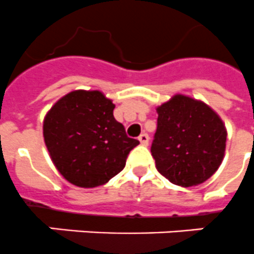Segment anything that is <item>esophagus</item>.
I'll list each match as a JSON object with an SVG mask.
<instances>
[{
    "mask_svg": "<svg viewBox=\"0 0 254 254\" xmlns=\"http://www.w3.org/2000/svg\"><path fill=\"white\" fill-rule=\"evenodd\" d=\"M138 139H139V142H141L142 146H147L148 145V139H150V137H148L147 133H142L139 137H138Z\"/></svg>",
    "mask_w": 254,
    "mask_h": 254,
    "instance_id": "obj_1",
    "label": "esophagus"
}]
</instances>
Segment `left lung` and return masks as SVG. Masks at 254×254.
I'll use <instances>...</instances> for the list:
<instances>
[{
    "label": "left lung",
    "mask_w": 254,
    "mask_h": 254,
    "mask_svg": "<svg viewBox=\"0 0 254 254\" xmlns=\"http://www.w3.org/2000/svg\"><path fill=\"white\" fill-rule=\"evenodd\" d=\"M158 127L151 145L156 170L175 185L202 184L219 168L227 130L214 109L177 94L156 108Z\"/></svg>",
    "instance_id": "8db88e82"
}]
</instances>
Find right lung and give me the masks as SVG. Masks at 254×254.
<instances>
[{"label":"right lung","instance_id":"right-lung-1","mask_svg":"<svg viewBox=\"0 0 254 254\" xmlns=\"http://www.w3.org/2000/svg\"><path fill=\"white\" fill-rule=\"evenodd\" d=\"M115 104L100 91L75 90L45 115L43 135L59 172L73 185L95 188L124 170L139 141L113 117Z\"/></svg>","mask_w":254,"mask_h":254}]
</instances>
